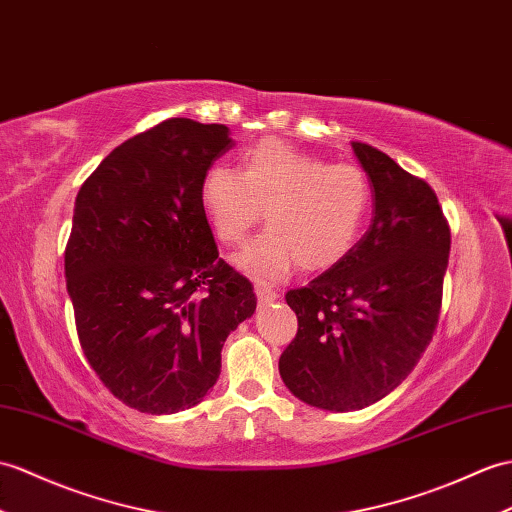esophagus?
Masks as SVG:
<instances>
[{
    "instance_id": "34e87169",
    "label": "esophagus",
    "mask_w": 512,
    "mask_h": 512,
    "mask_svg": "<svg viewBox=\"0 0 512 512\" xmlns=\"http://www.w3.org/2000/svg\"><path fill=\"white\" fill-rule=\"evenodd\" d=\"M255 294H257L259 303H272V301L277 299V292L270 290L268 285H264V283H257V285H255Z\"/></svg>"
}]
</instances>
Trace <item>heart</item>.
<instances>
[{
    "label": "heart",
    "mask_w": 512,
    "mask_h": 512,
    "mask_svg": "<svg viewBox=\"0 0 512 512\" xmlns=\"http://www.w3.org/2000/svg\"><path fill=\"white\" fill-rule=\"evenodd\" d=\"M371 187L351 163L327 165L281 139L248 148L240 170L213 165L200 205L222 246H242L264 218L268 231L240 257L257 279L277 281L299 264L320 272L351 251L366 218Z\"/></svg>",
    "instance_id": "obj_1"
}]
</instances>
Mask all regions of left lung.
Returning <instances> with one entry per match:
<instances>
[{
  "label": "left lung",
  "instance_id": "8db88e82",
  "mask_svg": "<svg viewBox=\"0 0 512 512\" xmlns=\"http://www.w3.org/2000/svg\"><path fill=\"white\" fill-rule=\"evenodd\" d=\"M373 220L336 266L294 288L299 318L279 373L310 406L351 412L386 397L430 347L443 305L451 231L434 189L362 141Z\"/></svg>",
  "mask_w": 512,
  "mask_h": 512
}]
</instances>
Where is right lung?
<instances>
[{
  "label": "right lung",
  "instance_id": "1",
  "mask_svg": "<svg viewBox=\"0 0 512 512\" xmlns=\"http://www.w3.org/2000/svg\"><path fill=\"white\" fill-rule=\"evenodd\" d=\"M231 146L224 124L170 117L117 146L76 196L65 277L80 347L139 412L200 403L224 340L255 312L200 205L202 176Z\"/></svg>",
  "mask_w": 512,
  "mask_h": 512
}]
</instances>
